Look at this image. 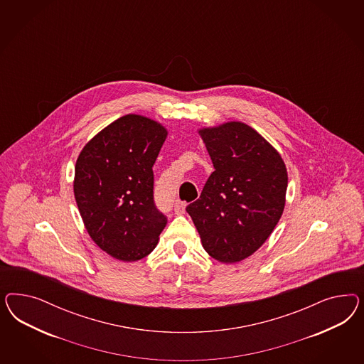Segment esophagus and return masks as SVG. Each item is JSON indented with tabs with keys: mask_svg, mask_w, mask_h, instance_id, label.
I'll return each instance as SVG.
<instances>
[{
	"mask_svg": "<svg viewBox=\"0 0 364 364\" xmlns=\"http://www.w3.org/2000/svg\"><path fill=\"white\" fill-rule=\"evenodd\" d=\"M175 213L176 215H184L186 213V204L180 200H176L175 203Z\"/></svg>",
	"mask_w": 364,
	"mask_h": 364,
	"instance_id": "esophagus-1",
	"label": "esophagus"
}]
</instances>
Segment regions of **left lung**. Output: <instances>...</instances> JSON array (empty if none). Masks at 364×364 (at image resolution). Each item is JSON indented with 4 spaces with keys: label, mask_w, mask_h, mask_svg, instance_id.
I'll return each mask as SVG.
<instances>
[{
    "label": "left lung",
    "mask_w": 364,
    "mask_h": 364,
    "mask_svg": "<svg viewBox=\"0 0 364 364\" xmlns=\"http://www.w3.org/2000/svg\"><path fill=\"white\" fill-rule=\"evenodd\" d=\"M168 131L141 114H125L92 137L75 166L73 192L92 240L112 257L151 254L166 218L154 201V166Z\"/></svg>",
    "instance_id": "obj_1"
}]
</instances>
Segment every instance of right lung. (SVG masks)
Segmentation results:
<instances>
[{"label": "right lung", "instance_id": "obj_1", "mask_svg": "<svg viewBox=\"0 0 364 364\" xmlns=\"http://www.w3.org/2000/svg\"><path fill=\"white\" fill-rule=\"evenodd\" d=\"M215 171L187 212L207 254L225 264L256 252L286 205L287 168L260 133L242 122L200 128Z\"/></svg>", "mask_w": 364, "mask_h": 364}]
</instances>
